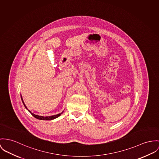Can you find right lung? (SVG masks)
<instances>
[{"label": "right lung", "instance_id": "add662e5", "mask_svg": "<svg viewBox=\"0 0 159 159\" xmlns=\"http://www.w3.org/2000/svg\"><path fill=\"white\" fill-rule=\"evenodd\" d=\"M20 96H21V99H22V102H23V103H24V105L25 107L26 108V109H27L26 105H25L24 100H23V99H22V96H21V95H20ZM27 110H28V109H27ZM28 111H29V112L31 114V115H32L33 116H34L35 118H36L37 119H39V120H53V119H56V118L59 117V116L61 115V114H62V112H62L60 113V114H56V115H54V116H51L43 117V116H37V115H36V114H34L33 113H32V112H31L30 111H29V110H28Z\"/></svg>", "mask_w": 159, "mask_h": 159}]
</instances>
